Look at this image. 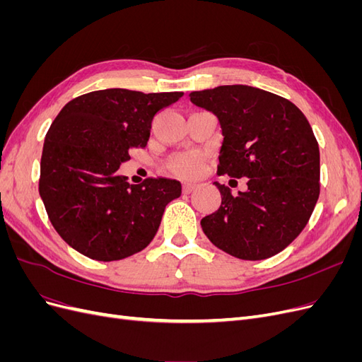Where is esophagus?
<instances>
[{
    "instance_id": "esophagus-1",
    "label": "esophagus",
    "mask_w": 362,
    "mask_h": 362,
    "mask_svg": "<svg viewBox=\"0 0 362 362\" xmlns=\"http://www.w3.org/2000/svg\"><path fill=\"white\" fill-rule=\"evenodd\" d=\"M196 187H198V184L187 181V182H184V185H182V190H184V193H192Z\"/></svg>"
}]
</instances>
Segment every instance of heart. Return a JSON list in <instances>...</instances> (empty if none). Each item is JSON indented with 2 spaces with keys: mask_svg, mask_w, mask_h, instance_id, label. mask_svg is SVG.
<instances>
[{
  "mask_svg": "<svg viewBox=\"0 0 362 362\" xmlns=\"http://www.w3.org/2000/svg\"><path fill=\"white\" fill-rule=\"evenodd\" d=\"M169 166L175 173L181 175V177H194L202 168V156L198 154V152H190V154H184L173 158Z\"/></svg>",
  "mask_w": 362,
  "mask_h": 362,
  "instance_id": "b5f03b06",
  "label": "heart"
}]
</instances>
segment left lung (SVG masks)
Masks as SVG:
<instances>
[{
    "label": "left lung",
    "instance_id": "obj_1",
    "mask_svg": "<svg viewBox=\"0 0 362 362\" xmlns=\"http://www.w3.org/2000/svg\"><path fill=\"white\" fill-rule=\"evenodd\" d=\"M189 96L221 124L218 172L247 178V190L235 196L216 182L222 202L202 218V231L240 259L279 254L308 223L320 194V152L310 122L286 98L252 86H218Z\"/></svg>",
    "mask_w": 362,
    "mask_h": 362
}]
</instances>
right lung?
Wrapping results in <instances>:
<instances>
[{
	"mask_svg": "<svg viewBox=\"0 0 362 362\" xmlns=\"http://www.w3.org/2000/svg\"><path fill=\"white\" fill-rule=\"evenodd\" d=\"M182 92L105 89L69 101L43 144L39 193L52 226L71 247L96 261L144 250L156 237L181 182L119 175L133 148H145L152 120Z\"/></svg>",
	"mask_w": 362,
	"mask_h": 362,
	"instance_id": "obj_1",
	"label": "right lung"
}]
</instances>
